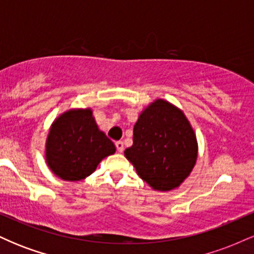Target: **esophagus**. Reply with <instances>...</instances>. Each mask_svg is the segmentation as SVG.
<instances>
[{
	"label": "esophagus",
	"mask_w": 254,
	"mask_h": 254,
	"mask_svg": "<svg viewBox=\"0 0 254 254\" xmlns=\"http://www.w3.org/2000/svg\"><path fill=\"white\" fill-rule=\"evenodd\" d=\"M116 148H117V150L119 153H122V151L124 150V143L122 141H117L116 142Z\"/></svg>",
	"instance_id": "34e87169"
}]
</instances>
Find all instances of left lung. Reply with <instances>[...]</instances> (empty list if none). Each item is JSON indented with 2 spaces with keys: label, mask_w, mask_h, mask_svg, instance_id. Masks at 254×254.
Masks as SVG:
<instances>
[{
  "label": "left lung",
  "mask_w": 254,
  "mask_h": 254,
  "mask_svg": "<svg viewBox=\"0 0 254 254\" xmlns=\"http://www.w3.org/2000/svg\"><path fill=\"white\" fill-rule=\"evenodd\" d=\"M132 139L125 157L155 190L178 188L196 164L193 130L182 111L165 100L154 101L141 113Z\"/></svg>",
  "instance_id": "8db88e82"
}]
</instances>
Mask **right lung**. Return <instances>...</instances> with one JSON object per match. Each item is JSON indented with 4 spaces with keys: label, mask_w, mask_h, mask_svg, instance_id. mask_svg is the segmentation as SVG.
<instances>
[{
    "label": "right lung",
    "mask_w": 254,
    "mask_h": 254,
    "mask_svg": "<svg viewBox=\"0 0 254 254\" xmlns=\"http://www.w3.org/2000/svg\"><path fill=\"white\" fill-rule=\"evenodd\" d=\"M115 151V144L98 129L89 109L63 113L52 124L46 139L49 167L68 182L90 176L99 162Z\"/></svg>",
    "instance_id": "add662e5"
}]
</instances>
